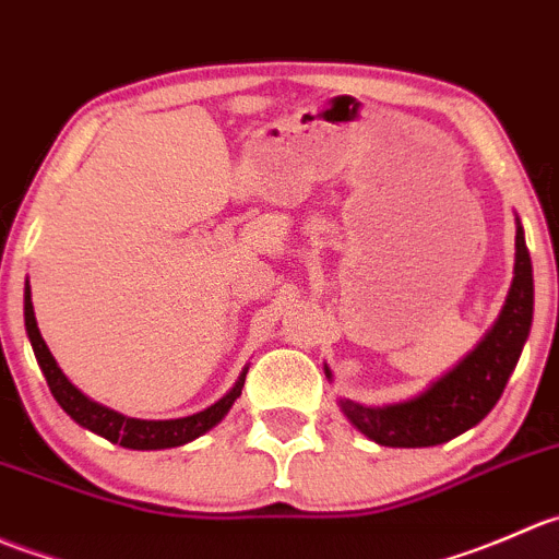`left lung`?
<instances>
[{
	"label": "left lung",
	"mask_w": 559,
	"mask_h": 559,
	"mask_svg": "<svg viewBox=\"0 0 559 559\" xmlns=\"http://www.w3.org/2000/svg\"><path fill=\"white\" fill-rule=\"evenodd\" d=\"M530 325H533V263L524 245L522 223L516 219V263H513L511 290L502 304L500 318L486 331L484 340L451 372L435 380L413 400L383 407L340 400L342 413L358 432L389 449H427V445L449 443L451 438L484 421L486 413L497 405L522 356ZM325 378L331 380L329 367Z\"/></svg>",
	"instance_id": "obj_1"
}]
</instances>
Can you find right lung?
Listing matches in <instances>:
<instances>
[{
	"label": "right lung",
	"instance_id": "right-lung-1",
	"mask_svg": "<svg viewBox=\"0 0 559 559\" xmlns=\"http://www.w3.org/2000/svg\"><path fill=\"white\" fill-rule=\"evenodd\" d=\"M24 323H26V336L32 342V350H35L37 364H40L43 374H46V383L51 389L53 400L62 405V411L73 418L75 424H81L90 432L99 435V438L110 440V443H119L124 449L132 451H157V449H176V445H185L190 440L201 438L203 432H209L212 427H217L228 411L234 407V402L241 396V389H245L247 369L239 374L234 389L223 396L219 402H214L212 407L201 413H192L187 418H170V421H143V418H127L121 413L110 411V407L97 405L90 396L81 394L64 372L59 369L57 358L48 350L46 340L40 336V329H37L35 320V307H32V290L29 280H26L24 287Z\"/></svg>",
	"mask_w": 559,
	"mask_h": 559
}]
</instances>
